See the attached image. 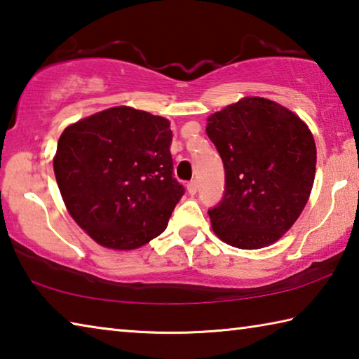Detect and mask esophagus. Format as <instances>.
Here are the masks:
<instances>
[{"mask_svg":"<svg viewBox=\"0 0 359 359\" xmlns=\"http://www.w3.org/2000/svg\"><path fill=\"white\" fill-rule=\"evenodd\" d=\"M187 190H188V193H190V194L196 193V191H198V182H196V180H191L190 184L187 185Z\"/></svg>","mask_w":359,"mask_h":359,"instance_id":"obj_1","label":"esophagus"}]
</instances>
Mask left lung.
<instances>
[{"mask_svg":"<svg viewBox=\"0 0 359 359\" xmlns=\"http://www.w3.org/2000/svg\"><path fill=\"white\" fill-rule=\"evenodd\" d=\"M205 133L226 175L222 203L209 210L215 236L242 250L274 244L313 187L317 147L306 121L276 101L245 96L209 115Z\"/></svg>","mask_w":359,"mask_h":359,"instance_id":"obj_1","label":"left lung"}]
</instances>
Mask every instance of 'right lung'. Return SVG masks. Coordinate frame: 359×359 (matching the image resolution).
I'll return each instance as SVG.
<instances>
[{
  "label": "right lung",
  "instance_id": "right-lung-1",
  "mask_svg": "<svg viewBox=\"0 0 359 359\" xmlns=\"http://www.w3.org/2000/svg\"><path fill=\"white\" fill-rule=\"evenodd\" d=\"M171 142L168 118L130 106L66 126L53 171L72 220L96 244L135 250L166 229L184 196Z\"/></svg>",
  "mask_w": 359,
  "mask_h": 359
}]
</instances>
